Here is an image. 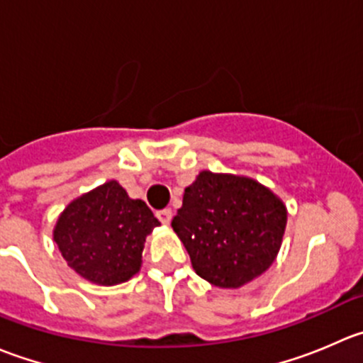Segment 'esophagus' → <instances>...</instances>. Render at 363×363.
Returning <instances> with one entry per match:
<instances>
[{
	"mask_svg": "<svg viewBox=\"0 0 363 363\" xmlns=\"http://www.w3.org/2000/svg\"><path fill=\"white\" fill-rule=\"evenodd\" d=\"M156 216H158V219L163 225H168V223L172 221V216H174V212H172V208H161V211L156 212Z\"/></svg>",
	"mask_w": 363,
	"mask_h": 363,
	"instance_id": "obj_1",
	"label": "esophagus"
}]
</instances>
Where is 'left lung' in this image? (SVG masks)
Here are the masks:
<instances>
[{
    "mask_svg": "<svg viewBox=\"0 0 363 363\" xmlns=\"http://www.w3.org/2000/svg\"><path fill=\"white\" fill-rule=\"evenodd\" d=\"M172 228L200 277L219 288H239L272 265L286 207L252 179L202 172L184 189Z\"/></svg>",
    "mask_w": 363,
    "mask_h": 363,
    "instance_id": "1",
    "label": "left lung"
}]
</instances>
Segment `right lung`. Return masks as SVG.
<instances>
[{"instance_id": "add662e5", "label": "right lung", "mask_w": 363, "mask_h": 363, "mask_svg": "<svg viewBox=\"0 0 363 363\" xmlns=\"http://www.w3.org/2000/svg\"><path fill=\"white\" fill-rule=\"evenodd\" d=\"M151 208L119 182H105L65 208L54 228L61 255L91 283L112 286L140 270L145 237L158 226Z\"/></svg>"}]
</instances>
